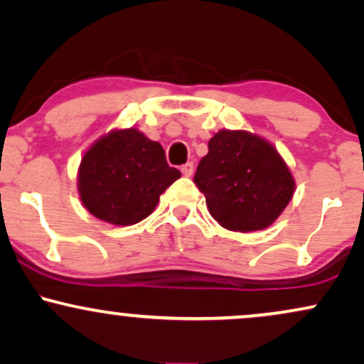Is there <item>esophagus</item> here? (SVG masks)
I'll return each mask as SVG.
<instances>
[{
	"mask_svg": "<svg viewBox=\"0 0 364 364\" xmlns=\"http://www.w3.org/2000/svg\"><path fill=\"white\" fill-rule=\"evenodd\" d=\"M181 173L185 174V176H191V174H193V163L183 164V166H181Z\"/></svg>",
	"mask_w": 364,
	"mask_h": 364,
	"instance_id": "obj_1",
	"label": "esophagus"
}]
</instances>
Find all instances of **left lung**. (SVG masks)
I'll return each mask as SVG.
<instances>
[{"instance_id":"obj_1","label":"left lung","mask_w":364,"mask_h":364,"mask_svg":"<svg viewBox=\"0 0 364 364\" xmlns=\"http://www.w3.org/2000/svg\"><path fill=\"white\" fill-rule=\"evenodd\" d=\"M195 183L216 222L242 233L270 227L296 191L291 169L269 141L230 129L210 139Z\"/></svg>"}]
</instances>
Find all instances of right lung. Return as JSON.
I'll return each mask as SVG.
<instances>
[{"instance_id": "1", "label": "right lung", "mask_w": 364, "mask_h": 364, "mask_svg": "<svg viewBox=\"0 0 364 364\" xmlns=\"http://www.w3.org/2000/svg\"><path fill=\"white\" fill-rule=\"evenodd\" d=\"M178 178L181 173L169 168L159 142L136 127L112 129L82 156L77 190L95 218L127 227L153 213Z\"/></svg>"}]
</instances>
